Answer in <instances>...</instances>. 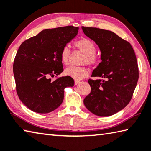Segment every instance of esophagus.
Returning a JSON list of instances; mask_svg holds the SVG:
<instances>
[{
	"instance_id": "esophagus-1",
	"label": "esophagus",
	"mask_w": 151,
	"mask_h": 151,
	"mask_svg": "<svg viewBox=\"0 0 151 151\" xmlns=\"http://www.w3.org/2000/svg\"><path fill=\"white\" fill-rule=\"evenodd\" d=\"M81 82L80 81H75V85H77V84H78L79 83H80Z\"/></svg>"
}]
</instances>
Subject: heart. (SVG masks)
Segmentation results:
<instances>
[{"instance_id":"heart-1","label":"heart","mask_w":151,"mask_h":151,"mask_svg":"<svg viewBox=\"0 0 151 151\" xmlns=\"http://www.w3.org/2000/svg\"><path fill=\"white\" fill-rule=\"evenodd\" d=\"M75 47L86 55V58L84 60V63L94 65L96 63L97 59L94 54L96 53V46L94 42L88 38H81L74 43ZM71 51L67 45L62 49L61 52V60L63 64L68 65L70 61ZM65 75L70 76L76 81L81 80L86 77L88 75V70L84 67H70L65 70Z\"/></svg>"}]
</instances>
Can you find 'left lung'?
<instances>
[{
    "label": "left lung",
    "instance_id": "obj_1",
    "mask_svg": "<svg viewBox=\"0 0 151 151\" xmlns=\"http://www.w3.org/2000/svg\"><path fill=\"white\" fill-rule=\"evenodd\" d=\"M84 34L98 45L102 60L89 79L91 92L84 104L96 116L106 117L121 111L132 98L139 78L138 65L132 46L114 32L82 27Z\"/></svg>",
    "mask_w": 151,
    "mask_h": 151
}]
</instances>
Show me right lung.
Wrapping results in <instances>:
<instances>
[{
  "mask_svg": "<svg viewBox=\"0 0 151 151\" xmlns=\"http://www.w3.org/2000/svg\"><path fill=\"white\" fill-rule=\"evenodd\" d=\"M78 28L68 26L45 29L22 43L13 65L16 92L27 108L47 114L62 104L64 89L75 84L68 76L52 81L63 71L61 52L78 34Z\"/></svg>",
  "mask_w": 151,
  "mask_h": 151,
  "instance_id": "right-lung-1",
  "label": "right lung"
}]
</instances>
